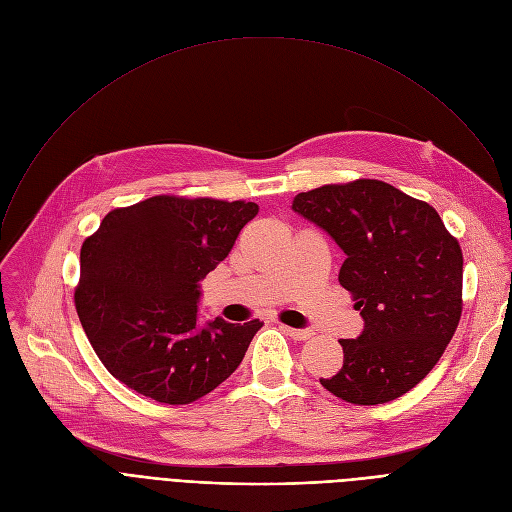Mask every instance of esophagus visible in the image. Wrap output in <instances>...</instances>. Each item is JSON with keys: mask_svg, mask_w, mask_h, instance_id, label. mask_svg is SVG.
Wrapping results in <instances>:
<instances>
[{"mask_svg": "<svg viewBox=\"0 0 512 512\" xmlns=\"http://www.w3.org/2000/svg\"><path fill=\"white\" fill-rule=\"evenodd\" d=\"M280 330L294 340H309L313 336L311 330H297V328H288V326H280Z\"/></svg>", "mask_w": 512, "mask_h": 512, "instance_id": "34e87169", "label": "esophagus"}]
</instances>
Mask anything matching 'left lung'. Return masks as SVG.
<instances>
[{"label": "left lung", "instance_id": "left-lung-1", "mask_svg": "<svg viewBox=\"0 0 512 512\" xmlns=\"http://www.w3.org/2000/svg\"><path fill=\"white\" fill-rule=\"evenodd\" d=\"M292 211L344 251L338 282L363 317V332L340 340V371L321 386L353 405H382L415 388L463 309V253L438 211L380 180L313 188L294 197Z\"/></svg>", "mask_w": 512, "mask_h": 512}]
</instances>
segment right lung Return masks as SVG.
I'll return each mask as SVG.
<instances>
[{"label":"right lung","instance_id":"1","mask_svg":"<svg viewBox=\"0 0 512 512\" xmlns=\"http://www.w3.org/2000/svg\"><path fill=\"white\" fill-rule=\"evenodd\" d=\"M259 211L251 201L151 197L114 209L80 249L74 303L97 357L130 390L188 405L236 371L261 321H199L201 280Z\"/></svg>","mask_w":512,"mask_h":512}]
</instances>
